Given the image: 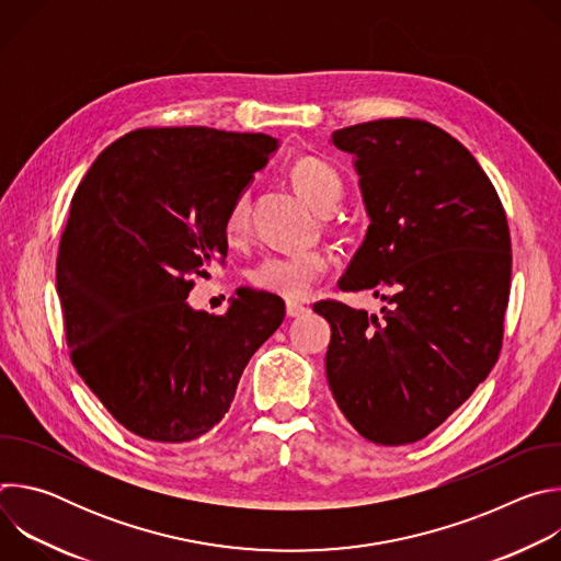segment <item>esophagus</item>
Instances as JSON below:
<instances>
[{"label":"esophagus","instance_id":"esophagus-1","mask_svg":"<svg viewBox=\"0 0 561 561\" xmlns=\"http://www.w3.org/2000/svg\"><path fill=\"white\" fill-rule=\"evenodd\" d=\"M304 312H308V306H304L299 301H286V314L288 317H301Z\"/></svg>","mask_w":561,"mask_h":561}]
</instances>
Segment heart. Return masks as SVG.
I'll use <instances>...</instances> for the list:
<instances>
[{
  "label": "heart",
  "mask_w": 561,
  "mask_h": 561,
  "mask_svg": "<svg viewBox=\"0 0 561 561\" xmlns=\"http://www.w3.org/2000/svg\"><path fill=\"white\" fill-rule=\"evenodd\" d=\"M290 180L297 193L317 210L331 213L342 195L344 180L335 167L319 157H299L290 167ZM249 230V195L239 193L224 219V232L230 244L242 242ZM329 268V257L319 251H301V253H275L266 255L257 262L249 277L253 286L288 297L304 299L312 293L317 282Z\"/></svg>",
  "instance_id": "1"
}]
</instances>
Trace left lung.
Segmentation results:
<instances>
[{
    "label": "left lung",
    "instance_id": "left-lung-1",
    "mask_svg": "<svg viewBox=\"0 0 561 561\" xmlns=\"http://www.w3.org/2000/svg\"><path fill=\"white\" fill-rule=\"evenodd\" d=\"M355 157L370 217L342 290H373L381 317L335 299L327 377L368 442L424 439L493 370L511 290V232L495 186L446 130L377 119L333 133Z\"/></svg>",
    "mask_w": 561,
    "mask_h": 561
}]
</instances>
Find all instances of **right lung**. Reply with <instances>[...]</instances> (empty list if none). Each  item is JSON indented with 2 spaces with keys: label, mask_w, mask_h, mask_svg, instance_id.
I'll return each instance as SVG.
<instances>
[{
  "label": "right lung",
  "mask_w": 561,
  "mask_h": 561,
  "mask_svg": "<svg viewBox=\"0 0 561 561\" xmlns=\"http://www.w3.org/2000/svg\"><path fill=\"white\" fill-rule=\"evenodd\" d=\"M277 139L206 126L137 128L77 186L57 255L66 344L79 377L130 433L202 437L228 413L284 301L239 288L224 314L193 310V275L226 257L232 199Z\"/></svg>",
  "instance_id": "1"
}]
</instances>
